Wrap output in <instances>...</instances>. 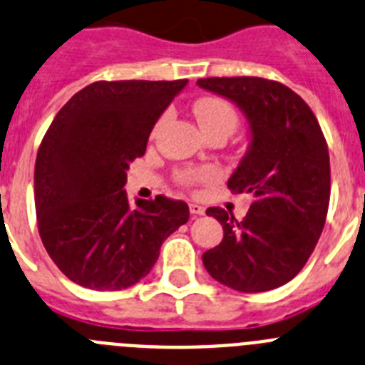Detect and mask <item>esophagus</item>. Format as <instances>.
<instances>
[{"instance_id": "1", "label": "esophagus", "mask_w": 365, "mask_h": 365, "mask_svg": "<svg viewBox=\"0 0 365 365\" xmlns=\"http://www.w3.org/2000/svg\"><path fill=\"white\" fill-rule=\"evenodd\" d=\"M189 211L190 215H195V216H202L203 212H205V209H203L200 203H189Z\"/></svg>"}]
</instances>
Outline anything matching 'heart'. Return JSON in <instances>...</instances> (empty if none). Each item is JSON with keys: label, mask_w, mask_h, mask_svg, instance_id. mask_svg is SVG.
Returning a JSON list of instances; mask_svg holds the SVG:
<instances>
[{"label": "heart", "mask_w": 365, "mask_h": 365, "mask_svg": "<svg viewBox=\"0 0 365 365\" xmlns=\"http://www.w3.org/2000/svg\"><path fill=\"white\" fill-rule=\"evenodd\" d=\"M192 110H195V116L202 129L209 136L211 134H227L229 136V134L235 133L240 123V116L235 107L222 98H202V100L196 101ZM163 121H165V118H160L154 130H158ZM215 173V169H183L176 175V180L182 185H192L196 182L212 178Z\"/></svg>", "instance_id": "obj_1"}]
</instances>
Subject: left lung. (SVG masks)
Segmentation results:
<instances>
[{
  "label": "left lung",
  "mask_w": 365,
  "mask_h": 365,
  "mask_svg": "<svg viewBox=\"0 0 365 365\" xmlns=\"http://www.w3.org/2000/svg\"><path fill=\"white\" fill-rule=\"evenodd\" d=\"M202 88L229 98L251 123V147L227 187L249 192L242 222L222 207H209L223 240L203 252L215 280L242 293H262L293 280L326 223L331 167L317 116L297 93L256 76L203 78Z\"/></svg>",
  "instance_id": "1"
}]
</instances>
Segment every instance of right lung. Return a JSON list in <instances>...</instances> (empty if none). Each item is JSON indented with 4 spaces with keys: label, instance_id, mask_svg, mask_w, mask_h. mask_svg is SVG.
Segmentation results:
<instances>
[{
    "label": "right lung",
    "instance_id": "1",
    "mask_svg": "<svg viewBox=\"0 0 365 365\" xmlns=\"http://www.w3.org/2000/svg\"><path fill=\"white\" fill-rule=\"evenodd\" d=\"M187 85L94 81L60 109L36 156L34 202L45 249L68 280L120 291L149 274L163 240L189 220L182 200L130 205L127 169L160 114Z\"/></svg>",
    "mask_w": 365,
    "mask_h": 365
}]
</instances>
